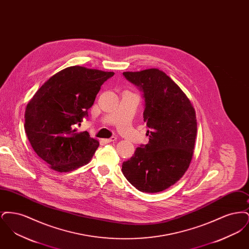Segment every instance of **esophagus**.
I'll return each instance as SVG.
<instances>
[{"label":"esophagus","mask_w":249,"mask_h":249,"mask_svg":"<svg viewBox=\"0 0 249 249\" xmlns=\"http://www.w3.org/2000/svg\"><path fill=\"white\" fill-rule=\"evenodd\" d=\"M116 140H117L116 137H111V138H109V139H104V142L108 143V142H115Z\"/></svg>","instance_id":"esophagus-1"}]
</instances>
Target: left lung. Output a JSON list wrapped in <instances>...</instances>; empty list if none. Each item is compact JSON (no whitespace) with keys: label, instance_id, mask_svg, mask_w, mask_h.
Masks as SVG:
<instances>
[{"label":"left lung","instance_id":"obj_1","mask_svg":"<svg viewBox=\"0 0 249 249\" xmlns=\"http://www.w3.org/2000/svg\"><path fill=\"white\" fill-rule=\"evenodd\" d=\"M140 87L143 121L149 142L136 148L122 173L142 192L156 193L176 184L190 167L197 135V119L190 99L165 72L157 68L124 71Z\"/></svg>","mask_w":249,"mask_h":249}]
</instances>
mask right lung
Returning a JSON list of instances; mask_svg holds the SVG:
<instances>
[{
  "instance_id": "right-lung-1",
  "label": "right lung",
  "mask_w": 249,
  "mask_h": 249,
  "mask_svg": "<svg viewBox=\"0 0 249 249\" xmlns=\"http://www.w3.org/2000/svg\"><path fill=\"white\" fill-rule=\"evenodd\" d=\"M114 73L70 66L52 75L30 100L25 131L36 154L50 169L66 173L90 161L99 141L88 131L72 128L88 117L101 86Z\"/></svg>"
}]
</instances>
